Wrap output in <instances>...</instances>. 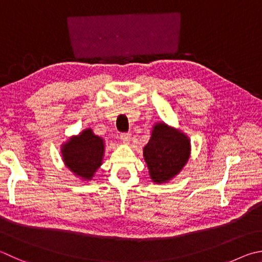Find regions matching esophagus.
I'll return each mask as SVG.
<instances>
[{"label": "esophagus", "mask_w": 262, "mask_h": 262, "mask_svg": "<svg viewBox=\"0 0 262 262\" xmlns=\"http://www.w3.org/2000/svg\"><path fill=\"white\" fill-rule=\"evenodd\" d=\"M120 139L122 140V142L125 144H129L130 141H132V134L130 133H126V134H121L120 135Z\"/></svg>", "instance_id": "esophagus-1"}]
</instances>
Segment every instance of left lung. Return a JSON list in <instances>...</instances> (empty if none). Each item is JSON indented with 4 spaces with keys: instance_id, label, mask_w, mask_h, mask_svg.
I'll list each match as a JSON object with an SVG mask.
<instances>
[{
    "instance_id": "left-lung-1",
    "label": "left lung",
    "mask_w": 262,
    "mask_h": 262,
    "mask_svg": "<svg viewBox=\"0 0 262 262\" xmlns=\"http://www.w3.org/2000/svg\"><path fill=\"white\" fill-rule=\"evenodd\" d=\"M191 156L189 136L164 121L155 122L143 158L154 183H168L181 173Z\"/></svg>"
}]
</instances>
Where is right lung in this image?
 I'll return each mask as SVG.
<instances>
[{"mask_svg": "<svg viewBox=\"0 0 262 262\" xmlns=\"http://www.w3.org/2000/svg\"><path fill=\"white\" fill-rule=\"evenodd\" d=\"M105 141L95 134L92 128H84L77 135L70 136L60 145L64 165L77 179L92 181L103 165Z\"/></svg>", "mask_w": 262, "mask_h": 262, "instance_id": "obj_1", "label": "right lung"}]
</instances>
